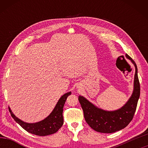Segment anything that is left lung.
<instances>
[{
  "mask_svg": "<svg viewBox=\"0 0 148 148\" xmlns=\"http://www.w3.org/2000/svg\"><path fill=\"white\" fill-rule=\"evenodd\" d=\"M125 57L134 64L135 74L132 93L123 106L114 111H108L99 108L83 96L78 97L85 119L87 124L97 132L112 133L120 131L126 127L133 118L140 97V87L136 64L128 55H125Z\"/></svg>",
  "mask_w": 148,
  "mask_h": 148,
  "instance_id": "1",
  "label": "left lung"
}]
</instances>
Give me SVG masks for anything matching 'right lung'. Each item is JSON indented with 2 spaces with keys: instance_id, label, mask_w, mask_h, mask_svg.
<instances>
[{
  "instance_id": "right-lung-1",
  "label": "right lung",
  "mask_w": 148,
  "mask_h": 148,
  "mask_svg": "<svg viewBox=\"0 0 148 148\" xmlns=\"http://www.w3.org/2000/svg\"><path fill=\"white\" fill-rule=\"evenodd\" d=\"M70 95H71V91L62 95L49 116L38 122L32 123L25 122L15 116L10 107L9 111L16 122L27 132L38 136H47L56 133L63 125V107Z\"/></svg>"
}]
</instances>
